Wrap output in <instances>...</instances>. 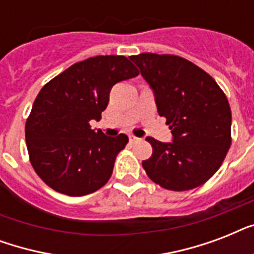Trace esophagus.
I'll use <instances>...</instances> for the list:
<instances>
[{"label":"esophagus","instance_id":"obj_1","mask_svg":"<svg viewBox=\"0 0 254 254\" xmlns=\"http://www.w3.org/2000/svg\"><path fill=\"white\" fill-rule=\"evenodd\" d=\"M129 142L137 143V142H139V138H137V137H134V135H129Z\"/></svg>","mask_w":254,"mask_h":254}]
</instances>
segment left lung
I'll return each instance as SVG.
<instances>
[{"instance_id": "8db88e82", "label": "left lung", "mask_w": 254, "mask_h": 254, "mask_svg": "<svg viewBox=\"0 0 254 254\" xmlns=\"http://www.w3.org/2000/svg\"><path fill=\"white\" fill-rule=\"evenodd\" d=\"M154 95L159 116L166 117L173 139L147 137L153 154L142 166L151 181L173 191L207 182L231 146L232 115L228 100L208 73L174 55L130 57Z\"/></svg>"}]
</instances>
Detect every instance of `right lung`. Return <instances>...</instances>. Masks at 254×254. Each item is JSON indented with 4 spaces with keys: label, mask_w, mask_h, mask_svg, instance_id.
I'll return each instance as SVG.
<instances>
[{
    "label": "right lung",
    "mask_w": 254,
    "mask_h": 254,
    "mask_svg": "<svg viewBox=\"0 0 254 254\" xmlns=\"http://www.w3.org/2000/svg\"><path fill=\"white\" fill-rule=\"evenodd\" d=\"M138 75L127 58H89L54 77L38 93L26 121L30 162L46 185L68 196L101 189L127 135L107 137L89 127L109 103L112 87Z\"/></svg>",
    "instance_id": "1"
}]
</instances>
